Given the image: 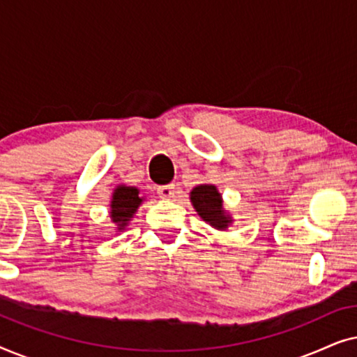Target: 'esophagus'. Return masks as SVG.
Here are the masks:
<instances>
[{"label":"esophagus","instance_id":"esophagus-1","mask_svg":"<svg viewBox=\"0 0 357 357\" xmlns=\"http://www.w3.org/2000/svg\"><path fill=\"white\" fill-rule=\"evenodd\" d=\"M158 193H159L160 198H165V199L174 198L175 185H172V183H170V185H162V187L158 188Z\"/></svg>","mask_w":357,"mask_h":357}]
</instances>
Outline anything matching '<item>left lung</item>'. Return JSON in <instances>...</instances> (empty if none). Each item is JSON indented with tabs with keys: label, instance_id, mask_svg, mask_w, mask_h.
I'll use <instances>...</instances> for the list:
<instances>
[{
	"label": "left lung",
	"instance_id": "8db88e82",
	"mask_svg": "<svg viewBox=\"0 0 357 357\" xmlns=\"http://www.w3.org/2000/svg\"><path fill=\"white\" fill-rule=\"evenodd\" d=\"M190 202H192V206L198 213V216L218 231H227V227L234 222L231 213L224 209L222 195L219 193L216 185H197L190 192Z\"/></svg>",
	"mask_w": 357,
	"mask_h": 357
}]
</instances>
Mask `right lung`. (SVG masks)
<instances>
[{"instance_id": "right-lung-1", "label": "right lung", "mask_w": 357, "mask_h": 357, "mask_svg": "<svg viewBox=\"0 0 357 357\" xmlns=\"http://www.w3.org/2000/svg\"><path fill=\"white\" fill-rule=\"evenodd\" d=\"M144 197L141 195L138 187L120 183L114 188L110 199V221L114 222L115 232H123L131 218L135 216L138 208L143 204Z\"/></svg>"}]
</instances>
